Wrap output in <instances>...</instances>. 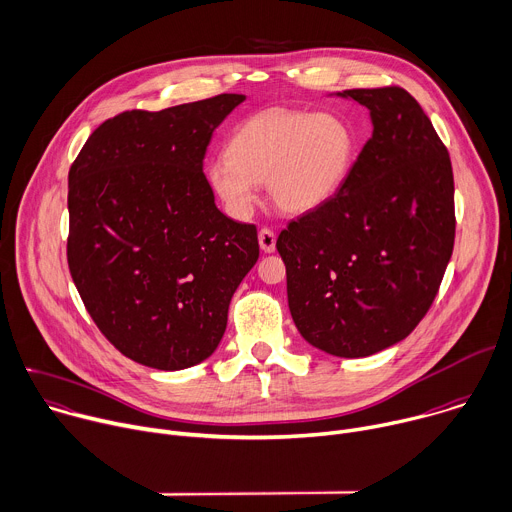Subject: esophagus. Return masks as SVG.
<instances>
[{
	"mask_svg": "<svg viewBox=\"0 0 512 512\" xmlns=\"http://www.w3.org/2000/svg\"><path fill=\"white\" fill-rule=\"evenodd\" d=\"M258 244H260L262 252H266V254L274 252L276 250V234L272 230H268V228H262L258 232Z\"/></svg>",
	"mask_w": 512,
	"mask_h": 512,
	"instance_id": "obj_1",
	"label": "esophagus"
}]
</instances>
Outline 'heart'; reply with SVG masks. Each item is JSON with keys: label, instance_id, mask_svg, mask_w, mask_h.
<instances>
[{"label": "heart", "instance_id": "obj_1", "mask_svg": "<svg viewBox=\"0 0 512 512\" xmlns=\"http://www.w3.org/2000/svg\"><path fill=\"white\" fill-rule=\"evenodd\" d=\"M355 159V133L335 115L270 109L232 133L208 163V181L236 218H248L260 183L286 214H311L331 201Z\"/></svg>", "mask_w": 512, "mask_h": 512}]
</instances>
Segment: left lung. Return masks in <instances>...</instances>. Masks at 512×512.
Segmentation results:
<instances>
[{"label": "left lung", "instance_id": "obj_1", "mask_svg": "<svg viewBox=\"0 0 512 512\" xmlns=\"http://www.w3.org/2000/svg\"><path fill=\"white\" fill-rule=\"evenodd\" d=\"M369 111L373 135L323 208L276 240L292 321L335 357L379 353L428 313L454 248L448 149L399 86L335 92Z\"/></svg>", "mask_w": 512, "mask_h": 512}]
</instances>
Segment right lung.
<instances>
[{"label":"right lung","mask_w":512,"mask_h":512,"mask_svg":"<svg viewBox=\"0 0 512 512\" xmlns=\"http://www.w3.org/2000/svg\"><path fill=\"white\" fill-rule=\"evenodd\" d=\"M220 94L102 123L68 173V266L88 315L125 357L179 371L220 345L230 300L258 260L250 224L224 216L203 175Z\"/></svg>","instance_id":"obj_1"}]
</instances>
